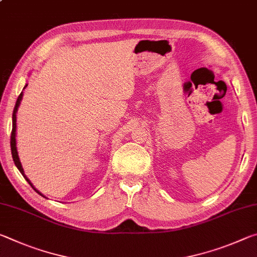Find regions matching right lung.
Returning a JSON list of instances; mask_svg holds the SVG:
<instances>
[{"label":"right lung","instance_id":"add662e5","mask_svg":"<svg viewBox=\"0 0 257 257\" xmlns=\"http://www.w3.org/2000/svg\"><path fill=\"white\" fill-rule=\"evenodd\" d=\"M28 86V84H26L25 85V87H24V89L26 88V87ZM23 96H24V93L21 92V94L19 95L18 96V99H17V102H16V106H15V110H14V114H12V133H11V142H10V144H11V153H12V158H14V161H15V164H16V167L18 168V170L21 172V175L24 176V178L26 180H27V182L28 184L33 187L34 188V190L35 191H37L38 194L41 195V196H43V197H45L44 195H43L40 190H37L36 188H35L34 187V185L32 184V181H30L28 178H27V176L25 175V171H24V168H23V164H21V162H20V159H19V154H18V150H17V139H16V136H17V112H18V108H19V106H20V103H21V99H23ZM46 198V197H45Z\"/></svg>","mask_w":257,"mask_h":257}]
</instances>
